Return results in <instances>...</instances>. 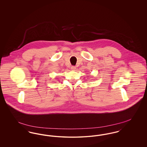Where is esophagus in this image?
Masks as SVG:
<instances>
[{
  "label": "esophagus",
  "instance_id": "obj_1",
  "mask_svg": "<svg viewBox=\"0 0 147 147\" xmlns=\"http://www.w3.org/2000/svg\"><path fill=\"white\" fill-rule=\"evenodd\" d=\"M71 69L73 70L76 69V66H71Z\"/></svg>",
  "mask_w": 147,
  "mask_h": 147
}]
</instances>
